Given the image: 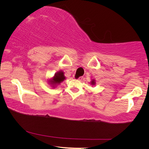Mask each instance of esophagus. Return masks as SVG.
Masks as SVG:
<instances>
[{
    "mask_svg": "<svg viewBox=\"0 0 149 149\" xmlns=\"http://www.w3.org/2000/svg\"><path fill=\"white\" fill-rule=\"evenodd\" d=\"M74 78H75V79H77L78 80H79V81H81V80H82V79H83V77H82V76H80V77H79L78 78H76V75H75V76H74Z\"/></svg>",
    "mask_w": 149,
    "mask_h": 149,
    "instance_id": "34e87169",
    "label": "esophagus"
}]
</instances>
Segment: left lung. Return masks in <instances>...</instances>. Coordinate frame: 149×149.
Instances as JSON below:
<instances>
[{"label":"left lung","instance_id":"8db88e82","mask_svg":"<svg viewBox=\"0 0 149 149\" xmlns=\"http://www.w3.org/2000/svg\"><path fill=\"white\" fill-rule=\"evenodd\" d=\"M91 84L93 85V86L96 84V81H95V79H93V80L91 81Z\"/></svg>","mask_w":149,"mask_h":149}]
</instances>
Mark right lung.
<instances>
[{"label":"right lung","mask_w":149,"mask_h":149,"mask_svg":"<svg viewBox=\"0 0 149 149\" xmlns=\"http://www.w3.org/2000/svg\"><path fill=\"white\" fill-rule=\"evenodd\" d=\"M66 79L65 76V73L63 71H60L55 74L51 79L48 80V83L50 84L52 88H55L57 86L59 85Z\"/></svg>","instance_id":"1"}]
</instances>
